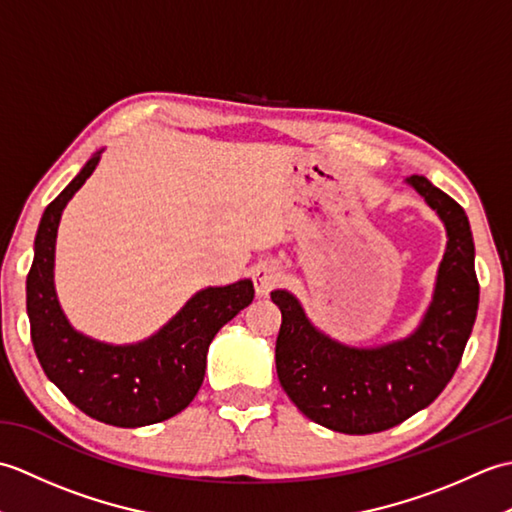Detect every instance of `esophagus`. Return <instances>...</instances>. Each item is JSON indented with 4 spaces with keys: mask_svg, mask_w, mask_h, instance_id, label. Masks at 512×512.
<instances>
[{
    "mask_svg": "<svg viewBox=\"0 0 512 512\" xmlns=\"http://www.w3.org/2000/svg\"><path fill=\"white\" fill-rule=\"evenodd\" d=\"M250 279H253L257 297H266L279 286L281 270H279L277 264L262 262V264H257L253 270H250Z\"/></svg>",
    "mask_w": 512,
    "mask_h": 512,
    "instance_id": "esophagus-1",
    "label": "esophagus"
}]
</instances>
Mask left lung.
<instances>
[{
  "label": "left lung",
  "instance_id": "obj_1",
  "mask_svg": "<svg viewBox=\"0 0 512 512\" xmlns=\"http://www.w3.org/2000/svg\"><path fill=\"white\" fill-rule=\"evenodd\" d=\"M409 184L449 235L436 295L409 339L354 350L314 330L290 292L270 295L281 310L275 347L281 387L310 420L350 436L391 429L429 407L458 369L477 317L480 284L469 217L424 176H411Z\"/></svg>",
  "mask_w": 512,
  "mask_h": 512
}]
</instances>
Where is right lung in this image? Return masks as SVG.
I'll return each mask as SVG.
<instances>
[{
    "instance_id": "right-lung-1",
    "label": "right lung",
    "mask_w": 512,
    "mask_h": 512,
    "mask_svg": "<svg viewBox=\"0 0 512 512\" xmlns=\"http://www.w3.org/2000/svg\"><path fill=\"white\" fill-rule=\"evenodd\" d=\"M99 165L88 160L54 198L39 222L35 259L26 279L32 345L43 372L74 407L114 427H145L169 420L189 407L204 380L213 336L255 297L248 279L198 292L156 336L114 347L70 328L54 295V242L63 206Z\"/></svg>"
}]
</instances>
